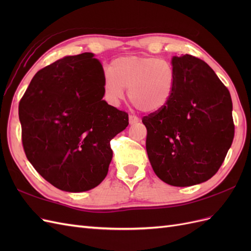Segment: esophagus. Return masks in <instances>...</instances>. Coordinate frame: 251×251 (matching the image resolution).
I'll return each instance as SVG.
<instances>
[{
    "instance_id": "34e87169",
    "label": "esophagus",
    "mask_w": 251,
    "mask_h": 251,
    "mask_svg": "<svg viewBox=\"0 0 251 251\" xmlns=\"http://www.w3.org/2000/svg\"><path fill=\"white\" fill-rule=\"evenodd\" d=\"M128 121H130V125H135V124L139 123V118L137 116L130 115L128 116Z\"/></svg>"
}]
</instances>
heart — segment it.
<instances>
[{"label": "heart", "mask_w": 251, "mask_h": 251, "mask_svg": "<svg viewBox=\"0 0 251 251\" xmlns=\"http://www.w3.org/2000/svg\"><path fill=\"white\" fill-rule=\"evenodd\" d=\"M103 77V93L108 101L118 104L128 89L130 101L144 113H157L169 103L174 93L175 72L165 59L154 56L116 58Z\"/></svg>", "instance_id": "1"}]
</instances>
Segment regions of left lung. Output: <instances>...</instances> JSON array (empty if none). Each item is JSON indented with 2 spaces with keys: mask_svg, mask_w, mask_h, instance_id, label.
<instances>
[{
  "mask_svg": "<svg viewBox=\"0 0 251 251\" xmlns=\"http://www.w3.org/2000/svg\"><path fill=\"white\" fill-rule=\"evenodd\" d=\"M174 93L161 111L142 118L147 151L165 183L191 186L221 168L234 137L228 89L202 59L173 56Z\"/></svg>",
  "mask_w": 251,
  "mask_h": 251,
  "instance_id": "obj_1",
  "label": "left lung"
}]
</instances>
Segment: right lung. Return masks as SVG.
Returning a JSON list of instances; mask_svg holds the SVG:
<instances>
[{"label": "right lung", "mask_w": 251, "mask_h": 251, "mask_svg": "<svg viewBox=\"0 0 251 251\" xmlns=\"http://www.w3.org/2000/svg\"><path fill=\"white\" fill-rule=\"evenodd\" d=\"M103 77L92 53L67 56L37 72L21 98L26 157L62 191L100 184L113 157L110 141L128 125L126 112L102 100Z\"/></svg>", "instance_id": "right-lung-1"}]
</instances>
